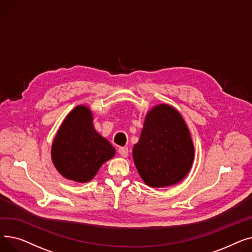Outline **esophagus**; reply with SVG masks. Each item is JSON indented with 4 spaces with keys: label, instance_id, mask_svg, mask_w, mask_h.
<instances>
[{
    "label": "esophagus",
    "instance_id": "obj_1",
    "mask_svg": "<svg viewBox=\"0 0 252 252\" xmlns=\"http://www.w3.org/2000/svg\"><path fill=\"white\" fill-rule=\"evenodd\" d=\"M118 153L121 154L123 157H126L128 155V149L126 147H119Z\"/></svg>",
    "mask_w": 252,
    "mask_h": 252
}]
</instances>
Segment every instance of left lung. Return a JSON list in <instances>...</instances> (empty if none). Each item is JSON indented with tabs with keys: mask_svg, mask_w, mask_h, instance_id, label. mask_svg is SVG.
Segmentation results:
<instances>
[{
	"mask_svg": "<svg viewBox=\"0 0 252 252\" xmlns=\"http://www.w3.org/2000/svg\"><path fill=\"white\" fill-rule=\"evenodd\" d=\"M133 157L141 178L150 187H166L186 177L194 158V146L182 115L160 104L145 119Z\"/></svg>",
	"mask_w": 252,
	"mask_h": 252,
	"instance_id": "obj_1",
	"label": "left lung"
}]
</instances>
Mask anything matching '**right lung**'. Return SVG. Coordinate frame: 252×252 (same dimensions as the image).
I'll use <instances>...</instances> for the list:
<instances>
[{
  "instance_id": "1",
  "label": "right lung",
  "mask_w": 252,
  "mask_h": 252,
  "mask_svg": "<svg viewBox=\"0 0 252 252\" xmlns=\"http://www.w3.org/2000/svg\"><path fill=\"white\" fill-rule=\"evenodd\" d=\"M89 108L77 106L65 118L53 142L52 160L66 179L89 182L115 154L112 145L95 130Z\"/></svg>"
}]
</instances>
